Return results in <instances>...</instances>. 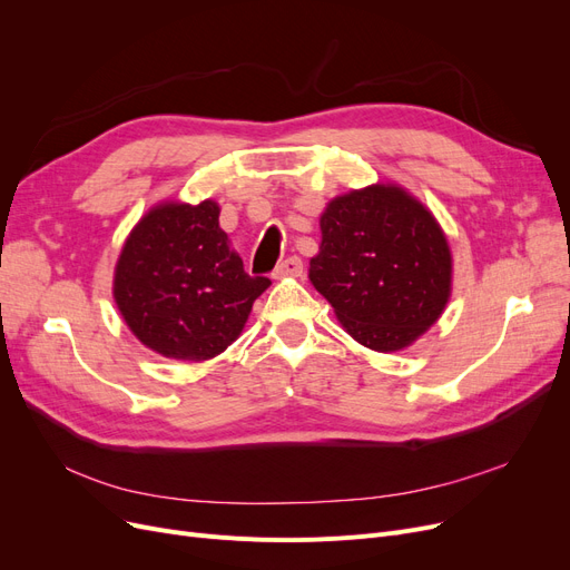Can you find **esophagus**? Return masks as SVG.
<instances>
[{
    "label": "esophagus",
    "instance_id": "obj_1",
    "mask_svg": "<svg viewBox=\"0 0 570 570\" xmlns=\"http://www.w3.org/2000/svg\"><path fill=\"white\" fill-rule=\"evenodd\" d=\"M304 274V262L299 257H287L283 259L276 271H274V278H285V276H302Z\"/></svg>",
    "mask_w": 570,
    "mask_h": 570
}]
</instances>
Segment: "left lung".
<instances>
[{
    "label": "left lung",
    "mask_w": 570,
    "mask_h": 570,
    "mask_svg": "<svg viewBox=\"0 0 570 570\" xmlns=\"http://www.w3.org/2000/svg\"><path fill=\"white\" fill-rule=\"evenodd\" d=\"M320 229L308 276L352 338L394 352L439 320L450 296V248L431 213L401 187L336 197Z\"/></svg>",
    "instance_id": "obj_1"
}]
</instances>
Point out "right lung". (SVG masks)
Segmentation results:
<instances>
[{
    "label": "right lung",
    "instance_id": "1",
    "mask_svg": "<svg viewBox=\"0 0 570 570\" xmlns=\"http://www.w3.org/2000/svg\"><path fill=\"white\" fill-rule=\"evenodd\" d=\"M218 215L213 202L157 206L120 253L116 304L137 338L165 357L220 355L271 285L243 271Z\"/></svg>",
    "mask_w": 570,
    "mask_h": 570
}]
</instances>
